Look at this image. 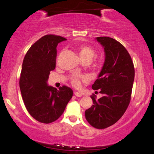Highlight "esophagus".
I'll list each match as a JSON object with an SVG mask.
<instances>
[{
  "mask_svg": "<svg viewBox=\"0 0 154 154\" xmlns=\"http://www.w3.org/2000/svg\"><path fill=\"white\" fill-rule=\"evenodd\" d=\"M74 94L76 97H82V96H83V94H82L81 93H80V92H75Z\"/></svg>",
  "mask_w": 154,
  "mask_h": 154,
  "instance_id": "obj_1",
  "label": "esophagus"
}]
</instances>
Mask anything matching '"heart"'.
<instances>
[{"label":"heart","instance_id":"b5f03b06","mask_svg":"<svg viewBox=\"0 0 154 154\" xmlns=\"http://www.w3.org/2000/svg\"><path fill=\"white\" fill-rule=\"evenodd\" d=\"M78 53L81 61H90L95 54V52L91 47L88 45H79L77 48ZM86 81L87 78L85 76H73L71 79V83L75 88H79L81 81Z\"/></svg>","mask_w":154,"mask_h":154}]
</instances>
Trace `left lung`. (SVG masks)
I'll return each mask as SVG.
<instances>
[{"instance_id": "1", "label": "left lung", "mask_w": 154, "mask_h": 154, "mask_svg": "<svg viewBox=\"0 0 154 154\" xmlns=\"http://www.w3.org/2000/svg\"><path fill=\"white\" fill-rule=\"evenodd\" d=\"M96 39L104 48L105 61L92 88L100 90L103 97L97 100L94 94L91 96L93 104L85 116L92 127L104 129L116 123L128 107L134 68L131 57L121 43L106 36Z\"/></svg>"}]
</instances>
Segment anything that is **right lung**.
Instances as JSON below:
<instances>
[{
  "mask_svg": "<svg viewBox=\"0 0 154 154\" xmlns=\"http://www.w3.org/2000/svg\"><path fill=\"white\" fill-rule=\"evenodd\" d=\"M65 40L60 35H44L31 46L23 60L20 79L22 99L29 114L43 123L57 121L73 96V90L66 85L57 90L47 83L50 71L55 69L57 46Z\"/></svg>",
  "mask_w": 154,
  "mask_h": 154,
  "instance_id": "1",
  "label": "right lung"
}]
</instances>
